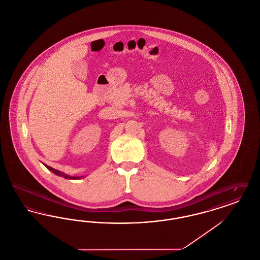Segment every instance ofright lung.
Segmentation results:
<instances>
[{
  "instance_id": "right-lung-1",
  "label": "right lung",
  "mask_w": 260,
  "mask_h": 260,
  "mask_svg": "<svg viewBox=\"0 0 260 260\" xmlns=\"http://www.w3.org/2000/svg\"><path fill=\"white\" fill-rule=\"evenodd\" d=\"M44 165H45V167H47L48 170H50L51 173L56 174L57 176H62V177L66 178V179H80V178H84V177H85V176H71V175H68V174H66V173H62L60 171H57V170H55V169H52L51 167L46 165V164H44Z\"/></svg>"
}]
</instances>
